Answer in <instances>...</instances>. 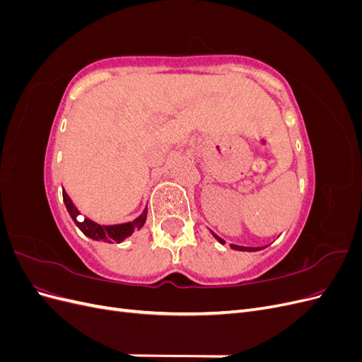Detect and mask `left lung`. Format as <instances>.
<instances>
[{
    "instance_id": "left-lung-1",
    "label": "left lung",
    "mask_w": 362,
    "mask_h": 362,
    "mask_svg": "<svg viewBox=\"0 0 362 362\" xmlns=\"http://www.w3.org/2000/svg\"><path fill=\"white\" fill-rule=\"evenodd\" d=\"M211 234L214 235V238L217 240L218 243H222V245L225 243L221 237L216 235L214 233H211ZM231 247H233V249H235V250H247V252H255V250H259V249H264V247H245V246H238V245H231Z\"/></svg>"
}]
</instances>
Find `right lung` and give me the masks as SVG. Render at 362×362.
Returning <instances> with one entry per match:
<instances>
[{
  "mask_svg": "<svg viewBox=\"0 0 362 362\" xmlns=\"http://www.w3.org/2000/svg\"><path fill=\"white\" fill-rule=\"evenodd\" d=\"M63 202L66 205V210L69 216L72 217V221L75 225L80 228V231L87 235L92 240H96V242H105V243H120L124 242L127 237L133 234L136 229H140L146 222V214H148V208H145L144 213H141L139 217H136L133 222H125V223H119V225H100L93 221H90L89 217H84L83 222L76 221V217L80 216V211L76 210V206L71 201L68 193L63 190Z\"/></svg>",
  "mask_w": 362,
  "mask_h": 362,
  "instance_id": "add662e5",
  "label": "right lung"
}]
</instances>
